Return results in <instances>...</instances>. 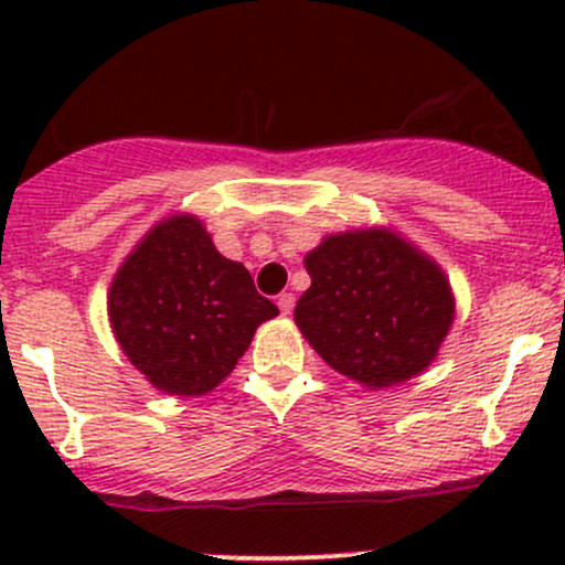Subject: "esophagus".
I'll list each match as a JSON object with an SVG mask.
<instances>
[{
  "mask_svg": "<svg viewBox=\"0 0 565 565\" xmlns=\"http://www.w3.org/2000/svg\"><path fill=\"white\" fill-rule=\"evenodd\" d=\"M278 309H281V315H289V311L295 309V295L292 292L278 295Z\"/></svg>",
  "mask_w": 565,
  "mask_h": 565,
  "instance_id": "esophagus-1",
  "label": "esophagus"
}]
</instances>
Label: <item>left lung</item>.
<instances>
[{
    "mask_svg": "<svg viewBox=\"0 0 565 565\" xmlns=\"http://www.w3.org/2000/svg\"><path fill=\"white\" fill-rule=\"evenodd\" d=\"M295 322L328 366L391 388L435 361L454 322L440 267L385 230L333 235L306 256Z\"/></svg>",
    "mask_w": 565,
    "mask_h": 565,
    "instance_id": "left-lung-1",
    "label": "left lung"
}]
</instances>
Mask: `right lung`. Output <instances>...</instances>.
I'll return each instance as SVG.
<instances>
[{
  "label": "right lung",
  "mask_w": 565,
  "mask_h": 565,
  "mask_svg": "<svg viewBox=\"0 0 565 565\" xmlns=\"http://www.w3.org/2000/svg\"><path fill=\"white\" fill-rule=\"evenodd\" d=\"M276 315L246 267L221 256L191 215L158 224L108 292L122 352L156 388L174 396H202L230 377L256 324Z\"/></svg>",
  "instance_id": "1"
}]
</instances>
